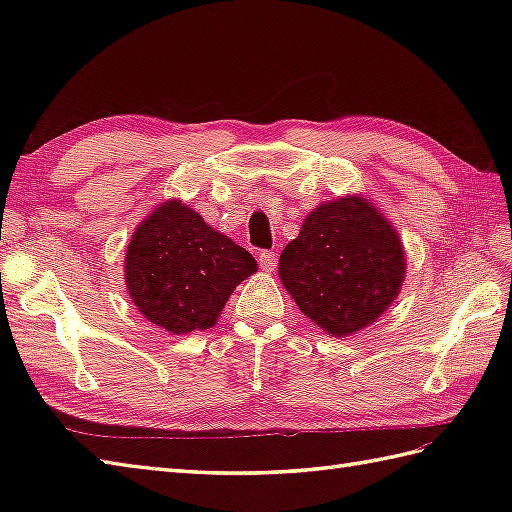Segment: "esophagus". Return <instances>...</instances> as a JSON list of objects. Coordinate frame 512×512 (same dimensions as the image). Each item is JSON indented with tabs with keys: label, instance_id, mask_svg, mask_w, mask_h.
<instances>
[{
	"label": "esophagus",
	"instance_id": "obj_1",
	"mask_svg": "<svg viewBox=\"0 0 512 512\" xmlns=\"http://www.w3.org/2000/svg\"><path fill=\"white\" fill-rule=\"evenodd\" d=\"M275 264H277V255L273 250H262V253H259V266L264 270H273Z\"/></svg>",
	"mask_w": 512,
	"mask_h": 512
}]
</instances>
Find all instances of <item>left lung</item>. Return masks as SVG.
I'll return each instance as SVG.
<instances>
[{
  "label": "left lung",
  "instance_id": "left-lung-1",
  "mask_svg": "<svg viewBox=\"0 0 512 512\" xmlns=\"http://www.w3.org/2000/svg\"><path fill=\"white\" fill-rule=\"evenodd\" d=\"M405 253L385 217L358 198L321 204L279 257V277L308 319L354 334L396 299Z\"/></svg>",
  "mask_w": 512,
  "mask_h": 512
}]
</instances>
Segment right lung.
I'll return each mask as SVG.
<instances>
[{"label":"right lung","instance_id":"right-lung-1","mask_svg":"<svg viewBox=\"0 0 512 512\" xmlns=\"http://www.w3.org/2000/svg\"><path fill=\"white\" fill-rule=\"evenodd\" d=\"M127 290L145 317L173 334L211 328L255 257L180 202L138 226L125 257Z\"/></svg>","mask_w":512,"mask_h":512}]
</instances>
